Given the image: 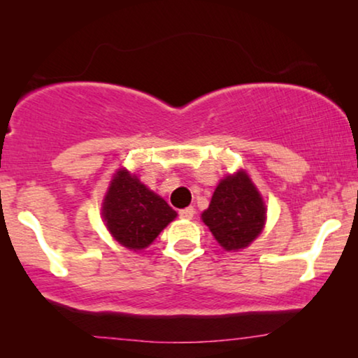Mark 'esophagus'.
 <instances>
[{"label": "esophagus", "instance_id": "34e87169", "mask_svg": "<svg viewBox=\"0 0 358 358\" xmlns=\"http://www.w3.org/2000/svg\"><path fill=\"white\" fill-rule=\"evenodd\" d=\"M194 213H195L194 207H187V208H184V210H179V217L184 218V220L194 218Z\"/></svg>", "mask_w": 358, "mask_h": 358}]
</instances>
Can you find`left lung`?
Wrapping results in <instances>:
<instances>
[{"mask_svg":"<svg viewBox=\"0 0 358 358\" xmlns=\"http://www.w3.org/2000/svg\"><path fill=\"white\" fill-rule=\"evenodd\" d=\"M202 220L220 246L227 251H238L261 233L266 222V205L248 174L241 171L218 184Z\"/></svg>","mask_w":358,"mask_h":358,"instance_id":"1","label":"left lung"}]
</instances>
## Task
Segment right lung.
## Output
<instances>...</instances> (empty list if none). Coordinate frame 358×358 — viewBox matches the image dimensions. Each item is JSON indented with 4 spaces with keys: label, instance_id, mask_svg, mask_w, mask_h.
I'll use <instances>...</instances> for the list:
<instances>
[{
    "label": "right lung",
    "instance_id": "obj_1",
    "mask_svg": "<svg viewBox=\"0 0 358 358\" xmlns=\"http://www.w3.org/2000/svg\"><path fill=\"white\" fill-rule=\"evenodd\" d=\"M176 215L159 195L125 169L114 176L102 207L110 234L131 251L150 246Z\"/></svg>",
    "mask_w": 358,
    "mask_h": 358
}]
</instances>
